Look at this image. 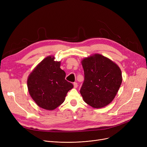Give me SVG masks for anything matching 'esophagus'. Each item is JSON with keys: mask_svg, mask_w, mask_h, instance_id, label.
<instances>
[{"mask_svg": "<svg viewBox=\"0 0 147 147\" xmlns=\"http://www.w3.org/2000/svg\"><path fill=\"white\" fill-rule=\"evenodd\" d=\"M73 85H74V88H78V83H77L76 82H74L73 83Z\"/></svg>", "mask_w": 147, "mask_h": 147, "instance_id": "1", "label": "esophagus"}]
</instances>
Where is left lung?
Listing matches in <instances>:
<instances>
[{
  "mask_svg": "<svg viewBox=\"0 0 147 147\" xmlns=\"http://www.w3.org/2000/svg\"><path fill=\"white\" fill-rule=\"evenodd\" d=\"M82 64L84 80L80 92L84 101L95 109L109 105L121 84L120 68L99 54L83 59Z\"/></svg>",
  "mask_w": 147,
  "mask_h": 147,
  "instance_id": "1",
  "label": "left lung"
}]
</instances>
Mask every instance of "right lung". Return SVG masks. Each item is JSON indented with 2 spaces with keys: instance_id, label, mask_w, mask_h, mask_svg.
Returning <instances> with one entry per match:
<instances>
[{
  "instance_id": "1",
  "label": "right lung",
  "mask_w": 147,
  "mask_h": 147,
  "mask_svg": "<svg viewBox=\"0 0 147 147\" xmlns=\"http://www.w3.org/2000/svg\"><path fill=\"white\" fill-rule=\"evenodd\" d=\"M60 62L49 56L45 58L32 71L27 80L29 94L38 106L43 109H55L65 100L73 84L65 79V73Z\"/></svg>"
}]
</instances>
